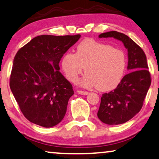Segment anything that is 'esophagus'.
Returning <instances> with one entry per match:
<instances>
[{"label":"esophagus","mask_w":159,"mask_h":159,"mask_svg":"<svg viewBox=\"0 0 159 159\" xmlns=\"http://www.w3.org/2000/svg\"><path fill=\"white\" fill-rule=\"evenodd\" d=\"M77 93H79L80 95H84V96H86L89 94V92H87V91H77Z\"/></svg>","instance_id":"34e87169"}]
</instances>
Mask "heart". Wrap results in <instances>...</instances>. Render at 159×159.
Returning a JSON list of instances; mask_svg holds the SVG:
<instances>
[{"mask_svg":"<svg viewBox=\"0 0 159 159\" xmlns=\"http://www.w3.org/2000/svg\"><path fill=\"white\" fill-rule=\"evenodd\" d=\"M67 79L74 82L84 70L86 73L79 82L85 88L96 86L108 91L115 89L123 77L126 67L124 52L110 44L93 39H85L76 48V53L68 52L62 60Z\"/></svg>","mask_w":159,"mask_h":159,"instance_id":"heart-1","label":"heart"}]
</instances>
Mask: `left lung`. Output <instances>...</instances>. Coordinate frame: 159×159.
<instances>
[{
  "instance_id": "1",
  "label": "left lung",
  "mask_w": 159,
  "mask_h": 159,
  "mask_svg": "<svg viewBox=\"0 0 159 159\" xmlns=\"http://www.w3.org/2000/svg\"><path fill=\"white\" fill-rule=\"evenodd\" d=\"M99 38L112 37L123 43L127 50V70L117 88L104 93L98 111V118L110 125L125 123L139 112L151 86V79L143 50L122 33L111 31L102 33Z\"/></svg>"
}]
</instances>
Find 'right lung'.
I'll use <instances>...</instances> for the list:
<instances>
[{"instance_id": "right-lung-1", "label": "right lung", "mask_w": 159, "mask_h": 159, "mask_svg": "<svg viewBox=\"0 0 159 159\" xmlns=\"http://www.w3.org/2000/svg\"><path fill=\"white\" fill-rule=\"evenodd\" d=\"M80 35L37 36L13 59L10 88L26 119L44 127L62 121L73 95L72 85L60 72L59 62Z\"/></svg>"}]
</instances>
